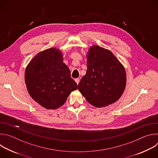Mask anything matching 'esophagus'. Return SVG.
<instances>
[{"label": "esophagus", "mask_w": 158, "mask_h": 158, "mask_svg": "<svg viewBox=\"0 0 158 158\" xmlns=\"http://www.w3.org/2000/svg\"><path fill=\"white\" fill-rule=\"evenodd\" d=\"M75 81H76V82L78 84H79V81H80V79H79V78H77V79H75Z\"/></svg>", "instance_id": "esophagus-1"}]
</instances>
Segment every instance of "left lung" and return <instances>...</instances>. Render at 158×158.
Listing matches in <instances>:
<instances>
[{
  "label": "left lung",
  "instance_id": "obj_1",
  "mask_svg": "<svg viewBox=\"0 0 158 158\" xmlns=\"http://www.w3.org/2000/svg\"><path fill=\"white\" fill-rule=\"evenodd\" d=\"M87 66L86 74L78 84L87 101L97 107L116 102L126 85L123 65L109 50L96 45L88 51Z\"/></svg>",
  "mask_w": 158,
  "mask_h": 158
}]
</instances>
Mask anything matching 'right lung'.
Instances as JSON below:
<instances>
[{
	"label": "right lung",
	"instance_id": "add662e5",
	"mask_svg": "<svg viewBox=\"0 0 158 158\" xmlns=\"http://www.w3.org/2000/svg\"><path fill=\"white\" fill-rule=\"evenodd\" d=\"M25 82L30 96L42 107L56 109L62 106L78 86L63 62V55L55 48L38 53L25 71Z\"/></svg>",
	"mask_w": 158,
	"mask_h": 158
}]
</instances>
